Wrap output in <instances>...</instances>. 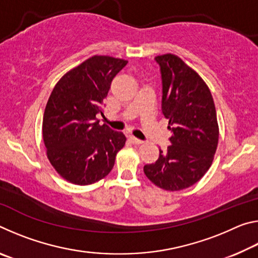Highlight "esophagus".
<instances>
[{"label": "esophagus", "instance_id": "obj_1", "mask_svg": "<svg viewBox=\"0 0 258 258\" xmlns=\"http://www.w3.org/2000/svg\"><path fill=\"white\" fill-rule=\"evenodd\" d=\"M130 140H131V142L133 143V145H142V143H143L142 140L137 139V138H134V137H131Z\"/></svg>", "mask_w": 258, "mask_h": 258}]
</instances>
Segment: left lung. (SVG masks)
I'll return each mask as SVG.
<instances>
[{
	"mask_svg": "<svg viewBox=\"0 0 258 258\" xmlns=\"http://www.w3.org/2000/svg\"><path fill=\"white\" fill-rule=\"evenodd\" d=\"M160 67L161 110L168 119L172 145L156 163L143 167L146 176L167 191L186 189L211 167L218 143L215 104L204 80L181 58L156 56Z\"/></svg>",
	"mask_w": 258,
	"mask_h": 258,
	"instance_id": "8db88e82",
	"label": "left lung"
}]
</instances>
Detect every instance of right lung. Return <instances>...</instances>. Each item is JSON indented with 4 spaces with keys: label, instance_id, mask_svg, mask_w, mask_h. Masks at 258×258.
I'll use <instances>...</instances> for the list:
<instances>
[{
    "label": "right lung",
    "instance_id": "obj_1",
    "mask_svg": "<svg viewBox=\"0 0 258 258\" xmlns=\"http://www.w3.org/2000/svg\"><path fill=\"white\" fill-rule=\"evenodd\" d=\"M127 61L93 55L60 78L43 116V140L51 165L61 177L89 185L106 177L125 146L121 132L99 125L111 82Z\"/></svg>",
    "mask_w": 258,
    "mask_h": 258
}]
</instances>
